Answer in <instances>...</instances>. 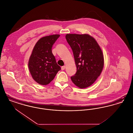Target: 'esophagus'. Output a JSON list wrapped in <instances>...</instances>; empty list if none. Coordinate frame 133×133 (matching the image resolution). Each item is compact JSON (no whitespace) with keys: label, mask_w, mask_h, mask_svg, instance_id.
Listing matches in <instances>:
<instances>
[{"label":"esophagus","mask_w":133,"mask_h":133,"mask_svg":"<svg viewBox=\"0 0 133 133\" xmlns=\"http://www.w3.org/2000/svg\"><path fill=\"white\" fill-rule=\"evenodd\" d=\"M65 68H66V66H62V67H61V69L62 70L65 69Z\"/></svg>","instance_id":"34e87169"}]
</instances>
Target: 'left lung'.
Here are the masks:
<instances>
[{"label":"left lung","instance_id":"left-lung-1","mask_svg":"<svg viewBox=\"0 0 133 133\" xmlns=\"http://www.w3.org/2000/svg\"><path fill=\"white\" fill-rule=\"evenodd\" d=\"M65 37L73 51L77 67L76 73L71 79L78 87L87 88L95 82L103 69L101 48L88 34H67Z\"/></svg>","mask_w":133,"mask_h":133}]
</instances>
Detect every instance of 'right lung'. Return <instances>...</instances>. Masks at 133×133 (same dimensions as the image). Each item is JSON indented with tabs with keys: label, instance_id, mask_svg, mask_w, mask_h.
Wrapping results in <instances>:
<instances>
[{
	"label": "right lung",
	"instance_id": "add662e5",
	"mask_svg": "<svg viewBox=\"0 0 133 133\" xmlns=\"http://www.w3.org/2000/svg\"><path fill=\"white\" fill-rule=\"evenodd\" d=\"M59 36L53 34L40 38L32 51L28 68L33 80L40 85L49 84L61 70L52 52V47Z\"/></svg>",
	"mask_w": 133,
	"mask_h": 133
}]
</instances>
